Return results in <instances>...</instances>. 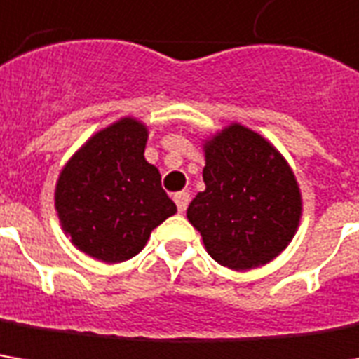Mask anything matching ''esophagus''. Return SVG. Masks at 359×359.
<instances>
[{"label":"esophagus","mask_w":359,"mask_h":359,"mask_svg":"<svg viewBox=\"0 0 359 359\" xmlns=\"http://www.w3.org/2000/svg\"><path fill=\"white\" fill-rule=\"evenodd\" d=\"M175 205H177V211L180 213H184L185 209H187V203H189V194L187 191H180V194H175L174 196Z\"/></svg>","instance_id":"esophagus-1"}]
</instances>
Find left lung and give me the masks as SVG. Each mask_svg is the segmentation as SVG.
<instances>
[{
	"label": "left lung",
	"instance_id": "obj_1",
	"mask_svg": "<svg viewBox=\"0 0 359 359\" xmlns=\"http://www.w3.org/2000/svg\"><path fill=\"white\" fill-rule=\"evenodd\" d=\"M205 189L187 219L219 264L249 271L271 263L292 241L302 196L285 156L255 130L233 122L203 142Z\"/></svg>",
	"mask_w": 359,
	"mask_h": 359
}]
</instances>
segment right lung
Returning <instances> with one entry per match:
<instances>
[{
  "label": "right lung",
  "mask_w": 359,
  "mask_h": 359,
  "mask_svg": "<svg viewBox=\"0 0 359 359\" xmlns=\"http://www.w3.org/2000/svg\"><path fill=\"white\" fill-rule=\"evenodd\" d=\"M146 124L126 116L98 130L65 163L55 185V209L79 251L102 263H122L146 247L150 233L177 208L146 162Z\"/></svg>",
  "instance_id": "add662e5"
}]
</instances>
